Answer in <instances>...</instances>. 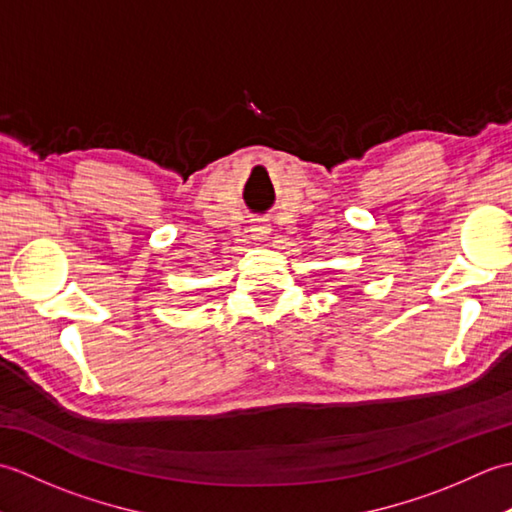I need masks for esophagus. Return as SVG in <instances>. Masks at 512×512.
I'll list each match as a JSON object with an SVG mask.
<instances>
[{"mask_svg": "<svg viewBox=\"0 0 512 512\" xmlns=\"http://www.w3.org/2000/svg\"><path fill=\"white\" fill-rule=\"evenodd\" d=\"M250 231H253L257 237H266V235L270 233V226H268L264 220H257V222L253 224V228H250Z\"/></svg>", "mask_w": 512, "mask_h": 512, "instance_id": "34e87169", "label": "esophagus"}]
</instances>
